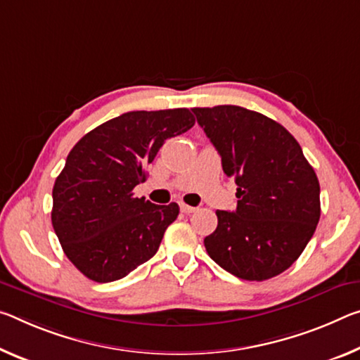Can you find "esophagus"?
<instances>
[{
    "label": "esophagus",
    "mask_w": 360,
    "mask_h": 360,
    "mask_svg": "<svg viewBox=\"0 0 360 360\" xmlns=\"http://www.w3.org/2000/svg\"><path fill=\"white\" fill-rule=\"evenodd\" d=\"M179 207H181L182 213H186V214H191V213H193V211H197L195 207H189V205H186V203H181Z\"/></svg>",
    "instance_id": "obj_1"
}]
</instances>
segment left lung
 I'll return each mask as SVG.
<instances>
[{"mask_svg":"<svg viewBox=\"0 0 360 360\" xmlns=\"http://www.w3.org/2000/svg\"><path fill=\"white\" fill-rule=\"evenodd\" d=\"M197 122L236 179V211H216L210 258L243 281H267L303 253L321 218V186L281 123L238 105L195 107Z\"/></svg>","mask_w":360,"mask_h":360,"instance_id":"left-lung-1","label":"left lung"}]
</instances>
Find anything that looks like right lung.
<instances>
[{"instance_id":"add662e5","label":"right lung","mask_w":360,"mask_h":360,"mask_svg":"<svg viewBox=\"0 0 360 360\" xmlns=\"http://www.w3.org/2000/svg\"><path fill=\"white\" fill-rule=\"evenodd\" d=\"M189 108L136 110L99 124L67 157L53 189L51 221L73 266L99 283L118 281L157 253L178 203L134 197L165 141L191 129Z\"/></svg>"}]
</instances>
